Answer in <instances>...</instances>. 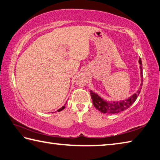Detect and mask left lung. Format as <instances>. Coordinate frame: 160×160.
I'll return each instance as SVG.
<instances>
[{
	"label": "left lung",
	"mask_w": 160,
	"mask_h": 160,
	"mask_svg": "<svg viewBox=\"0 0 160 160\" xmlns=\"http://www.w3.org/2000/svg\"><path fill=\"white\" fill-rule=\"evenodd\" d=\"M138 63L140 64L141 83L138 91L135 92L134 94H133L127 99L110 101L104 99L103 98L98 95L97 93L93 92L92 90H90V95H91L92 102L96 108L99 110L101 112L108 113V114H115V113L122 112L124 110H127L135 102L136 98L140 94L141 87L143 85V68H142V62L141 58H139Z\"/></svg>",
	"instance_id": "obj_1"
}]
</instances>
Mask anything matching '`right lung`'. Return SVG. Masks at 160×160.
Instances as JSON below:
<instances>
[{
  "label": "right lung",
  "instance_id": "add662e5",
  "mask_svg": "<svg viewBox=\"0 0 160 160\" xmlns=\"http://www.w3.org/2000/svg\"><path fill=\"white\" fill-rule=\"evenodd\" d=\"M64 108H65V106H62V108H59V110H57V111H58V112H59V111H62V110H63L64 109Z\"/></svg>",
  "mask_w": 160,
  "mask_h": 160
}]
</instances>
